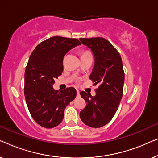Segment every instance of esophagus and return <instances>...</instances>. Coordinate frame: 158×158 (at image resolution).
Returning a JSON list of instances; mask_svg holds the SVG:
<instances>
[{
  "mask_svg": "<svg viewBox=\"0 0 158 158\" xmlns=\"http://www.w3.org/2000/svg\"><path fill=\"white\" fill-rule=\"evenodd\" d=\"M79 94H80V91L78 90H77V96H79Z\"/></svg>",
  "mask_w": 158,
  "mask_h": 158,
  "instance_id": "1",
  "label": "esophagus"
}]
</instances>
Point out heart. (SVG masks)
<instances>
[{"label": "heart", "mask_w": 158, "mask_h": 158, "mask_svg": "<svg viewBox=\"0 0 158 158\" xmlns=\"http://www.w3.org/2000/svg\"><path fill=\"white\" fill-rule=\"evenodd\" d=\"M88 54H89L88 52H84V53H83V55H88Z\"/></svg>", "instance_id": "b5f03b06"}]
</instances>
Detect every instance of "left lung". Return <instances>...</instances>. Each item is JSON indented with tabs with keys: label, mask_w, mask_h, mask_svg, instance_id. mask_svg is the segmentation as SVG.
<instances>
[{
	"label": "left lung",
	"mask_w": 158,
	"mask_h": 158,
	"mask_svg": "<svg viewBox=\"0 0 158 158\" xmlns=\"http://www.w3.org/2000/svg\"><path fill=\"white\" fill-rule=\"evenodd\" d=\"M79 40L92 51L94 66L90 79L94 85L98 84L96 96L84 91L80 93L87 103L80 117L87 126L99 128L112 119L122 98L124 83L122 60L118 52L104 38Z\"/></svg>",
	"instance_id": "1"
}]
</instances>
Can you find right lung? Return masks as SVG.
I'll return each mask as SVG.
<instances>
[{"mask_svg":"<svg viewBox=\"0 0 158 158\" xmlns=\"http://www.w3.org/2000/svg\"><path fill=\"white\" fill-rule=\"evenodd\" d=\"M81 44L76 39L53 36L39 44L30 56L24 75V96L32 118L40 126L49 129L59 125L64 109L76 97L74 88L55 90L52 85L63 71L64 55Z\"/></svg>","mask_w":158,"mask_h":158,"instance_id":"right-lung-1","label":"right lung"}]
</instances>
